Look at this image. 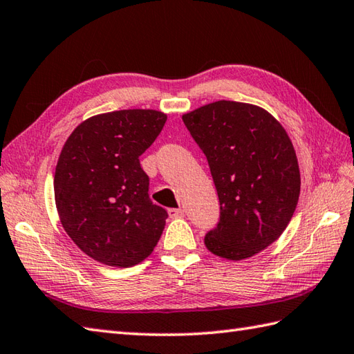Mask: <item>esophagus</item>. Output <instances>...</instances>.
<instances>
[{"label":"esophagus","instance_id":"esophagus-1","mask_svg":"<svg viewBox=\"0 0 354 354\" xmlns=\"http://www.w3.org/2000/svg\"><path fill=\"white\" fill-rule=\"evenodd\" d=\"M168 214L171 218H183L186 212L183 209H168Z\"/></svg>","mask_w":354,"mask_h":354}]
</instances>
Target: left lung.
Wrapping results in <instances>:
<instances>
[{
  "label": "left lung",
  "instance_id": "left-lung-1",
  "mask_svg": "<svg viewBox=\"0 0 354 354\" xmlns=\"http://www.w3.org/2000/svg\"><path fill=\"white\" fill-rule=\"evenodd\" d=\"M201 148L219 198L207 250L229 261L254 256L279 239L300 195V169L281 124L262 107L215 101L183 115Z\"/></svg>",
  "mask_w": 354,
  "mask_h": 354
}]
</instances>
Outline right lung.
Wrapping results in <instances>:
<instances>
[{
  "label": "right lung",
  "mask_w": 354,
  "mask_h": 354,
  "mask_svg": "<svg viewBox=\"0 0 354 354\" xmlns=\"http://www.w3.org/2000/svg\"><path fill=\"white\" fill-rule=\"evenodd\" d=\"M167 115L150 109L101 113L71 133L54 174V197L68 236L93 261L118 268L142 262L165 229L167 210L148 195L139 156Z\"/></svg>",
  "instance_id": "right-lung-1"
}]
</instances>
